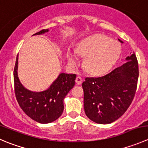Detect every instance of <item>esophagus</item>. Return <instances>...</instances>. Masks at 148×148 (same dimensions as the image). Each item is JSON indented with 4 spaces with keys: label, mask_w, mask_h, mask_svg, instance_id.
I'll list each match as a JSON object with an SVG mask.
<instances>
[{
    "label": "esophagus",
    "mask_w": 148,
    "mask_h": 148,
    "mask_svg": "<svg viewBox=\"0 0 148 148\" xmlns=\"http://www.w3.org/2000/svg\"><path fill=\"white\" fill-rule=\"evenodd\" d=\"M75 82L77 84H81L83 82V79L81 77H79V76H78V77H77V78H76Z\"/></svg>",
    "instance_id": "34e87169"
}]
</instances>
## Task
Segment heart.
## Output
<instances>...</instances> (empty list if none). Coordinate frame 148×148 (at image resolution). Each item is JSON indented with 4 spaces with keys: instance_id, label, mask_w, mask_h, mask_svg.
Returning <instances> with one entry per match:
<instances>
[{
    "instance_id": "heart-1",
    "label": "heart",
    "mask_w": 148,
    "mask_h": 148,
    "mask_svg": "<svg viewBox=\"0 0 148 148\" xmlns=\"http://www.w3.org/2000/svg\"><path fill=\"white\" fill-rule=\"evenodd\" d=\"M77 53L86 56L84 65L89 73L99 75L108 71L119 58L121 45L117 41L103 35H96L85 40L78 45ZM69 61L77 64V58L74 53H67Z\"/></svg>"
}]
</instances>
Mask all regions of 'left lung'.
<instances>
[{"label": "left lung", "mask_w": 148, "mask_h": 148, "mask_svg": "<svg viewBox=\"0 0 148 148\" xmlns=\"http://www.w3.org/2000/svg\"><path fill=\"white\" fill-rule=\"evenodd\" d=\"M126 60L106 75L87 77L82 83L84 112L94 122H114L131 105L137 90L138 62L134 53Z\"/></svg>", "instance_id": "1"}]
</instances>
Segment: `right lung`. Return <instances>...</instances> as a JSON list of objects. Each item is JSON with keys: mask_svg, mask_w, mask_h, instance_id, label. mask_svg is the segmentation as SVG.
<instances>
[{"mask_svg": "<svg viewBox=\"0 0 148 148\" xmlns=\"http://www.w3.org/2000/svg\"><path fill=\"white\" fill-rule=\"evenodd\" d=\"M48 32L42 29L35 33L42 34ZM18 55L14 71V91L18 105L23 111L32 119L41 124L56 121L64 110V99L75 84L76 74L61 73L48 90L32 92L26 89L18 77Z\"/></svg>", "mask_w": 148, "mask_h": 148, "instance_id": "right-lung-1", "label": "right lung"}]
</instances>
